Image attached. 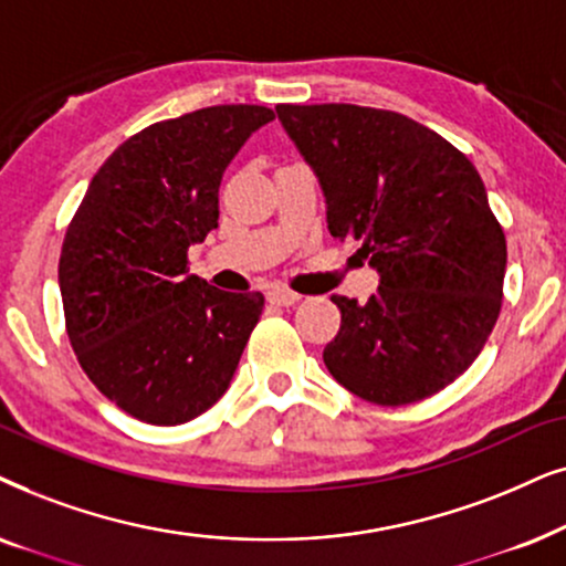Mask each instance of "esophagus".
<instances>
[{
    "label": "esophagus",
    "mask_w": 566,
    "mask_h": 566,
    "mask_svg": "<svg viewBox=\"0 0 566 566\" xmlns=\"http://www.w3.org/2000/svg\"><path fill=\"white\" fill-rule=\"evenodd\" d=\"M266 300H269V303H274V305L287 307V305H295L300 295H297V292L287 290V287H282V284H274V287L266 292Z\"/></svg>",
    "instance_id": "34e87169"
}]
</instances>
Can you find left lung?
<instances>
[{
    "instance_id": "obj_1",
    "label": "left lung",
    "mask_w": 566,
    "mask_h": 566,
    "mask_svg": "<svg viewBox=\"0 0 566 566\" xmlns=\"http://www.w3.org/2000/svg\"><path fill=\"white\" fill-rule=\"evenodd\" d=\"M326 196L328 232L357 240L380 274L367 303L334 295L323 349L354 396L406 406L450 386L484 349L502 307L507 243L479 170L409 116L349 103L276 105Z\"/></svg>"
}]
</instances>
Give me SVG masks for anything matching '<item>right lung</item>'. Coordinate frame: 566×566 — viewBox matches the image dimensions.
<instances>
[{
    "instance_id": "right-lung-1",
    "label": "right lung",
    "mask_w": 566,
    "mask_h": 566,
    "mask_svg": "<svg viewBox=\"0 0 566 566\" xmlns=\"http://www.w3.org/2000/svg\"><path fill=\"white\" fill-rule=\"evenodd\" d=\"M263 105H212L126 139L90 180L59 259L66 334L101 394L157 427L191 421L230 388L261 292L188 274L220 220V184Z\"/></svg>"
}]
</instances>
